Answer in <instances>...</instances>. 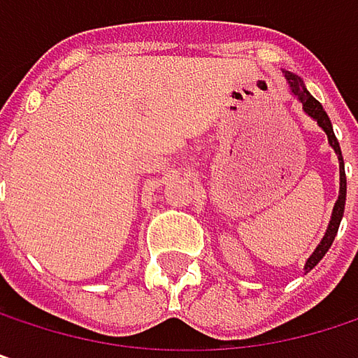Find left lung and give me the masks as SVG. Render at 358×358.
Instances as JSON below:
<instances>
[{
    "mask_svg": "<svg viewBox=\"0 0 358 358\" xmlns=\"http://www.w3.org/2000/svg\"><path fill=\"white\" fill-rule=\"evenodd\" d=\"M286 78H288V83H290L292 93L301 99L303 109H305L313 120H317V124L325 130L327 141H329V145L334 147V151H336V155H338V159H340V194H338V201H336V205H334V213H331V222H329V226H327V232H325L323 241L320 243V247H317L315 252L309 257V261H307V265H305V269L309 271V269H313V267L322 261L323 255H325L327 249L331 247V243H334V238H336V234H338V228H340V222H342V215H344V203H346V174H344V159H342L340 143H338V138H336V134H334L331 122H329L325 109L322 108V103L305 89V85H303V80H301L299 76H294V74L288 72Z\"/></svg>",
    "mask_w": 358,
    "mask_h": 358,
    "instance_id": "left-lung-1",
    "label": "left lung"
}]
</instances>
